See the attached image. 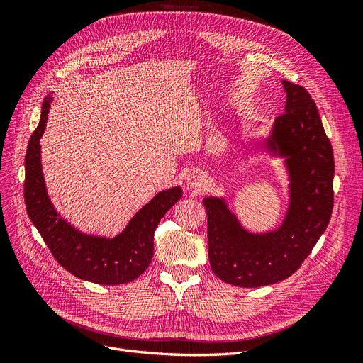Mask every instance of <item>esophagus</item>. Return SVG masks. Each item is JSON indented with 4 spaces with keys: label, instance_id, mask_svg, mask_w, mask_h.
Instances as JSON below:
<instances>
[{
    "label": "esophagus",
    "instance_id": "obj_1",
    "mask_svg": "<svg viewBox=\"0 0 363 363\" xmlns=\"http://www.w3.org/2000/svg\"><path fill=\"white\" fill-rule=\"evenodd\" d=\"M186 182H188V186H191V188L201 189V188H204L206 183H207V177H206V174L203 171L194 169L188 174Z\"/></svg>",
    "mask_w": 363,
    "mask_h": 363
}]
</instances>
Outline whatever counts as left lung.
Listing matches in <instances>:
<instances>
[{"label": "left lung", "instance_id": "1", "mask_svg": "<svg viewBox=\"0 0 363 363\" xmlns=\"http://www.w3.org/2000/svg\"><path fill=\"white\" fill-rule=\"evenodd\" d=\"M284 113L272 124L265 147L284 157L289 174V207L272 232L250 233L224 199L207 196L208 260L223 281L259 288L291 277L325 232L333 211L335 160L320 113L303 86L283 80Z\"/></svg>", "mask_w": 363, "mask_h": 363}]
</instances>
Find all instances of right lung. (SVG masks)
<instances>
[{"mask_svg":"<svg viewBox=\"0 0 363 363\" xmlns=\"http://www.w3.org/2000/svg\"><path fill=\"white\" fill-rule=\"evenodd\" d=\"M51 96L42 103L38 128L26 152L24 200L27 213L60 265L82 280L96 284H123L144 272L155 251V232L163 215L182 199V189L159 192L130 219L118 236L108 239L84 235L68 224L52 207L42 175L40 144L45 131Z\"/></svg>","mask_w":363,"mask_h":363,"instance_id":"obj_1","label":"right lung"}]
</instances>
